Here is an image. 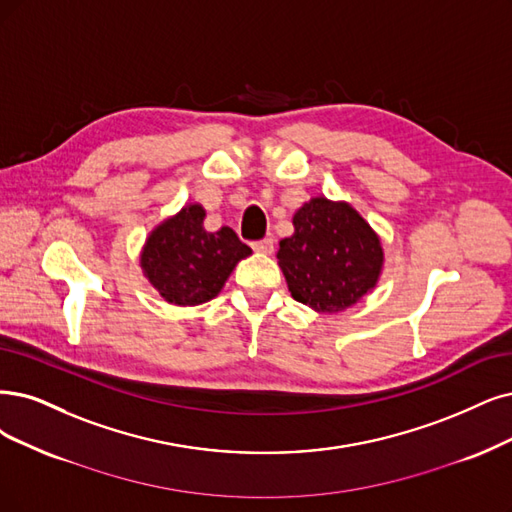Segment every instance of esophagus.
Here are the masks:
<instances>
[{
	"mask_svg": "<svg viewBox=\"0 0 512 512\" xmlns=\"http://www.w3.org/2000/svg\"><path fill=\"white\" fill-rule=\"evenodd\" d=\"M253 249L257 253H263V255H270L274 251V240L272 238H263V240H257L253 242Z\"/></svg>",
	"mask_w": 512,
	"mask_h": 512,
	"instance_id": "34e87169",
	"label": "esophagus"
}]
</instances>
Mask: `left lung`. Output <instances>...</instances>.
<instances>
[{
    "instance_id": "obj_1",
    "label": "left lung",
    "mask_w": 512,
    "mask_h": 512,
    "mask_svg": "<svg viewBox=\"0 0 512 512\" xmlns=\"http://www.w3.org/2000/svg\"><path fill=\"white\" fill-rule=\"evenodd\" d=\"M295 234L280 240L278 266L295 301L339 312L371 291L382 270V244L350 204L314 198L293 217Z\"/></svg>"
}]
</instances>
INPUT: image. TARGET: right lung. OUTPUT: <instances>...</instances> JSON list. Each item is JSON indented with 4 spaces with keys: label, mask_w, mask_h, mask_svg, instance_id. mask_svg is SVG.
Instances as JSON below:
<instances>
[{
    "label": "right lung",
    "mask_w": 512,
    "mask_h": 512,
    "mask_svg": "<svg viewBox=\"0 0 512 512\" xmlns=\"http://www.w3.org/2000/svg\"><path fill=\"white\" fill-rule=\"evenodd\" d=\"M202 221L204 208L189 204L147 238L141 266L170 304L198 306L213 299L236 263L251 255L232 227L206 232Z\"/></svg>",
    "instance_id": "1"
}]
</instances>
